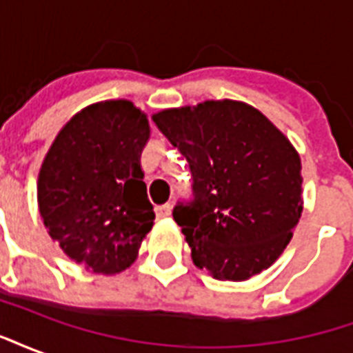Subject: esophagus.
Listing matches in <instances>:
<instances>
[{
    "label": "esophagus",
    "mask_w": 353,
    "mask_h": 353,
    "mask_svg": "<svg viewBox=\"0 0 353 353\" xmlns=\"http://www.w3.org/2000/svg\"><path fill=\"white\" fill-rule=\"evenodd\" d=\"M154 214H157V219H166L172 214V206L170 204H162V206L154 208Z\"/></svg>",
    "instance_id": "esophagus-1"
}]
</instances>
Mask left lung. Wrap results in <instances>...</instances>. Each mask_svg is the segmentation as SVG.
Returning <instances> with one entry per match:
<instances>
[{
    "label": "left lung",
    "instance_id": "8db88e82",
    "mask_svg": "<svg viewBox=\"0 0 353 353\" xmlns=\"http://www.w3.org/2000/svg\"><path fill=\"white\" fill-rule=\"evenodd\" d=\"M159 130L189 162L192 194L174 208L192 263L244 281L280 257L303 214L301 157L259 109L206 100L162 109Z\"/></svg>",
    "mask_w": 353,
    "mask_h": 353
}]
</instances>
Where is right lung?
Wrapping results in <instances>:
<instances>
[{"mask_svg": "<svg viewBox=\"0 0 353 353\" xmlns=\"http://www.w3.org/2000/svg\"><path fill=\"white\" fill-rule=\"evenodd\" d=\"M149 136L147 115L130 100L98 101L64 124L43 159L37 177L43 225L90 272L126 270L153 229L139 162Z\"/></svg>", "mask_w": 353, "mask_h": 353, "instance_id": "add662e5", "label": "right lung"}]
</instances>
